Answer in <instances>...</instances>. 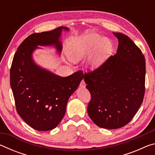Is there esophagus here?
Masks as SVG:
<instances>
[{
	"label": "esophagus",
	"instance_id": "obj_1",
	"mask_svg": "<svg viewBox=\"0 0 155 155\" xmlns=\"http://www.w3.org/2000/svg\"><path fill=\"white\" fill-rule=\"evenodd\" d=\"M85 86H86V83H85L84 80H82L80 83V87H85Z\"/></svg>",
	"mask_w": 155,
	"mask_h": 155
}]
</instances>
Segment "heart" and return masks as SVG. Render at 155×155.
<instances>
[{"label":"heart","mask_w":155,"mask_h":155,"mask_svg":"<svg viewBox=\"0 0 155 155\" xmlns=\"http://www.w3.org/2000/svg\"><path fill=\"white\" fill-rule=\"evenodd\" d=\"M113 51L111 41L96 33L75 37L68 41L66 52L72 61H78L90 55L87 68L94 70L108 58Z\"/></svg>","instance_id":"heart-1"}]
</instances>
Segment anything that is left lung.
Returning <instances> with one entry per match:
<instances>
[{
	"label": "left lung",
	"mask_w": 155,
	"mask_h": 155,
	"mask_svg": "<svg viewBox=\"0 0 155 155\" xmlns=\"http://www.w3.org/2000/svg\"><path fill=\"white\" fill-rule=\"evenodd\" d=\"M114 34L118 40L116 54L83 74L91 94L89 116L98 127L107 129L127 125L138 111L145 93V57L127 35Z\"/></svg>",
	"instance_id": "8db88e82"
}]
</instances>
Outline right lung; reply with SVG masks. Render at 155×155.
Here are the masks:
<instances>
[{"label": "right lung", "instance_id": "obj_1", "mask_svg": "<svg viewBox=\"0 0 155 155\" xmlns=\"http://www.w3.org/2000/svg\"><path fill=\"white\" fill-rule=\"evenodd\" d=\"M65 27L33 33L25 39L14 54L10 70V85L18 114L31 127L46 131L56 128L64 117L67 103L83 78L82 71L66 77L41 68L34 62L38 46H54L61 54L60 36Z\"/></svg>", "mask_w": 155, "mask_h": 155}]
</instances>
